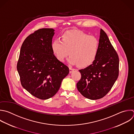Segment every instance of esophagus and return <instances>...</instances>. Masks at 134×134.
Segmentation results:
<instances>
[{"label":"esophagus","instance_id":"34e87169","mask_svg":"<svg viewBox=\"0 0 134 134\" xmlns=\"http://www.w3.org/2000/svg\"><path fill=\"white\" fill-rule=\"evenodd\" d=\"M75 70V69H73V68H71V67H70L69 68V72H70V73H71L73 71H74Z\"/></svg>","mask_w":134,"mask_h":134}]
</instances>
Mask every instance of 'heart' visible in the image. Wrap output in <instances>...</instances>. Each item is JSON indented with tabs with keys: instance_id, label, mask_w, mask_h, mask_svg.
I'll use <instances>...</instances> for the list:
<instances>
[{
	"instance_id": "obj_1",
	"label": "heart",
	"mask_w": 134,
	"mask_h": 134,
	"mask_svg": "<svg viewBox=\"0 0 134 134\" xmlns=\"http://www.w3.org/2000/svg\"><path fill=\"white\" fill-rule=\"evenodd\" d=\"M51 49L59 61L64 62L69 52L70 64L86 68L91 65L97 57L99 40L96 37L83 32L70 30L62 35L61 40H54Z\"/></svg>"
}]
</instances>
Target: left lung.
I'll use <instances>...</instances> for the list:
<instances>
[{
  "mask_svg": "<svg viewBox=\"0 0 134 134\" xmlns=\"http://www.w3.org/2000/svg\"><path fill=\"white\" fill-rule=\"evenodd\" d=\"M79 71L81 78L76 84L77 88L83 96L92 100L105 96L117 79L119 58L107 35L102 29L95 60Z\"/></svg>",
  "mask_w": 134,
  "mask_h": 134,
  "instance_id": "1",
  "label": "left lung"
}]
</instances>
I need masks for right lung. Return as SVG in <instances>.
I'll return each instance as SVG.
<instances>
[{
    "mask_svg": "<svg viewBox=\"0 0 134 134\" xmlns=\"http://www.w3.org/2000/svg\"><path fill=\"white\" fill-rule=\"evenodd\" d=\"M54 30L40 29L30 35L20 49L17 69L23 87L35 97L47 99L59 91L69 68L51 49Z\"/></svg>",
    "mask_w": 134,
    "mask_h": 134,
    "instance_id": "add662e5",
    "label": "right lung"
}]
</instances>
